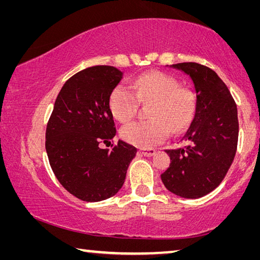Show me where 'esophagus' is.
<instances>
[{
	"label": "esophagus",
	"instance_id": "1",
	"mask_svg": "<svg viewBox=\"0 0 260 260\" xmlns=\"http://www.w3.org/2000/svg\"><path fill=\"white\" fill-rule=\"evenodd\" d=\"M139 153H141L142 156H147V157H151L156 153L155 149H140Z\"/></svg>",
	"mask_w": 260,
	"mask_h": 260
}]
</instances>
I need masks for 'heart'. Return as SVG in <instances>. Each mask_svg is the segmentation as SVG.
<instances>
[{
    "instance_id": "1",
    "label": "heart",
    "mask_w": 260,
    "mask_h": 260,
    "mask_svg": "<svg viewBox=\"0 0 260 260\" xmlns=\"http://www.w3.org/2000/svg\"><path fill=\"white\" fill-rule=\"evenodd\" d=\"M140 102H152L150 120L134 121L122 127L120 136L139 148H151L169 136L171 129L181 131L190 118L193 98L180 88L173 77L158 71L144 73L131 82V88L119 83L109 98V108L117 120L126 122L135 116Z\"/></svg>"
}]
</instances>
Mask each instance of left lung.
Segmentation results:
<instances>
[{
	"label": "left lung",
	"instance_id": "1",
	"mask_svg": "<svg viewBox=\"0 0 260 260\" xmlns=\"http://www.w3.org/2000/svg\"><path fill=\"white\" fill-rule=\"evenodd\" d=\"M191 79L195 110L179 138L183 146L165 150L170 167L160 175L167 190L183 199H200L217 188L234 160L239 120L237 108L213 70L197 63L170 65Z\"/></svg>",
	"mask_w": 260,
	"mask_h": 260
}]
</instances>
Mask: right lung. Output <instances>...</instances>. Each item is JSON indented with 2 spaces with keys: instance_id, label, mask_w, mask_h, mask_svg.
Segmentation results:
<instances>
[{
  "instance_id": "right-lung-1",
  "label": "right lung",
  "mask_w": 260,
  "mask_h": 260,
  "mask_svg": "<svg viewBox=\"0 0 260 260\" xmlns=\"http://www.w3.org/2000/svg\"><path fill=\"white\" fill-rule=\"evenodd\" d=\"M124 73L98 65L82 70L61 87L46 131L51 170L67 190L86 202L110 199L125 182L136 148L118 141L100 148L116 135L109 98Z\"/></svg>"
}]
</instances>
